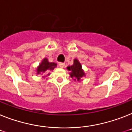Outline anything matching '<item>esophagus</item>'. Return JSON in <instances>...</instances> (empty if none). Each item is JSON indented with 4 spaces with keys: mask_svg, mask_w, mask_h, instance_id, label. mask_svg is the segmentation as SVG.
I'll list each match as a JSON object with an SVG mask.
<instances>
[{
    "mask_svg": "<svg viewBox=\"0 0 132 132\" xmlns=\"http://www.w3.org/2000/svg\"><path fill=\"white\" fill-rule=\"evenodd\" d=\"M59 66L60 68H64V66H65V64L63 62H60L59 63Z\"/></svg>",
    "mask_w": 132,
    "mask_h": 132,
    "instance_id": "obj_1",
    "label": "esophagus"
}]
</instances>
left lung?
Instances as JSON below:
<instances>
[{
    "instance_id": "1",
    "label": "left lung",
    "mask_w": 132,
    "mask_h": 132,
    "mask_svg": "<svg viewBox=\"0 0 132 132\" xmlns=\"http://www.w3.org/2000/svg\"><path fill=\"white\" fill-rule=\"evenodd\" d=\"M68 70L71 72H70V76L72 78H75L78 81L80 80V78H82L83 76H85V73L82 70L81 64H80L79 62L76 59L74 60V64L71 66H68ZM76 79H75L76 80Z\"/></svg>"
}]
</instances>
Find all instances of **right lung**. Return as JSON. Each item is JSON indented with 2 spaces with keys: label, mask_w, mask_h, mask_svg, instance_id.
<instances>
[{
  "label": "right lung",
  "mask_w": 132,
  "mask_h": 132,
  "mask_svg": "<svg viewBox=\"0 0 132 132\" xmlns=\"http://www.w3.org/2000/svg\"><path fill=\"white\" fill-rule=\"evenodd\" d=\"M56 65L57 64L56 63L50 62H48V60L47 58H44V60L42 61V63L39 64V66L37 68V74H40V73L47 74V73H49L50 70H54V68L56 67Z\"/></svg>",
  "instance_id": "1"
}]
</instances>
